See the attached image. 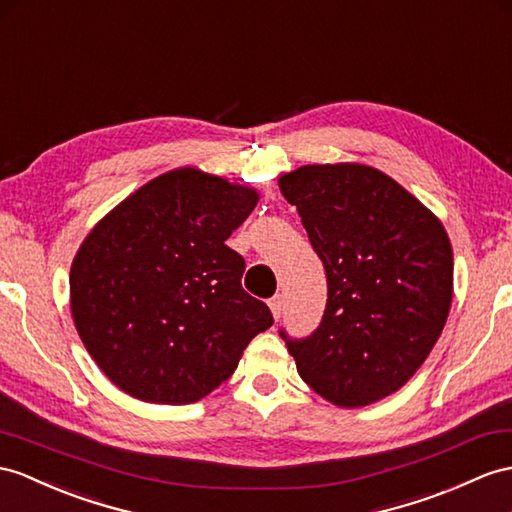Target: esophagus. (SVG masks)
Here are the masks:
<instances>
[{"label":"esophagus","mask_w":512,"mask_h":512,"mask_svg":"<svg viewBox=\"0 0 512 512\" xmlns=\"http://www.w3.org/2000/svg\"><path fill=\"white\" fill-rule=\"evenodd\" d=\"M269 308H271L273 319H280L282 310H284V299H282V295H273V297L269 299Z\"/></svg>","instance_id":"esophagus-1"}]
</instances>
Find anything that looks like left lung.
<instances>
[{
  "mask_svg": "<svg viewBox=\"0 0 512 512\" xmlns=\"http://www.w3.org/2000/svg\"><path fill=\"white\" fill-rule=\"evenodd\" d=\"M328 278L319 328L289 341L297 373L323 400L360 408L400 391L439 341L454 297L441 219L360 162L304 165L278 180Z\"/></svg>",
  "mask_w": 512,
  "mask_h": 512,
  "instance_id": "left-lung-1",
  "label": "left lung"
}]
</instances>
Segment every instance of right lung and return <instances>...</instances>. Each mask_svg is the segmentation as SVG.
Masks as SVG:
<instances>
[{
	"label": "right lung",
	"mask_w": 512,
	"mask_h": 512,
	"mask_svg": "<svg viewBox=\"0 0 512 512\" xmlns=\"http://www.w3.org/2000/svg\"><path fill=\"white\" fill-rule=\"evenodd\" d=\"M252 186L197 167L130 193L86 234L69 273L71 317L106 378L149 404H193L226 382L271 328L243 291L226 239L258 204Z\"/></svg>",
	"instance_id": "right-lung-1"
}]
</instances>
